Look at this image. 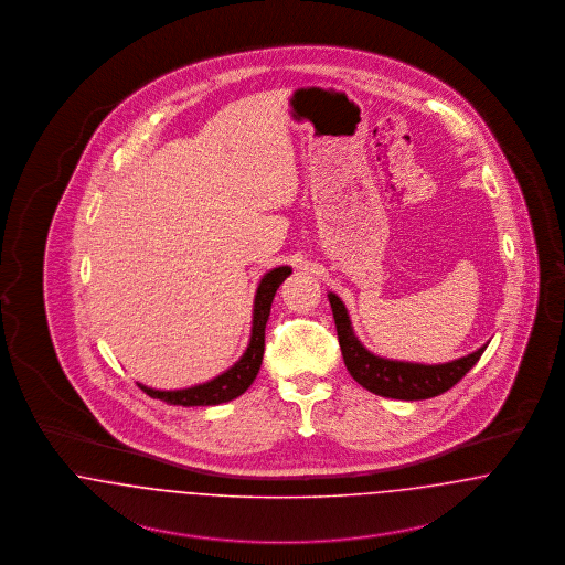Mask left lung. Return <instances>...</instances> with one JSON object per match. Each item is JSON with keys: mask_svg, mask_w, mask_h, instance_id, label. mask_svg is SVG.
I'll use <instances>...</instances> for the list:
<instances>
[{"mask_svg": "<svg viewBox=\"0 0 565 565\" xmlns=\"http://www.w3.org/2000/svg\"><path fill=\"white\" fill-rule=\"evenodd\" d=\"M332 316L337 323L339 345L350 375L369 392L396 401H426L447 390H451L461 376L466 375L483 355L484 348L472 351L466 358H459L447 364H411L396 362L373 355L364 350L351 330L350 316L345 305L337 295H328Z\"/></svg>", "mask_w": 565, "mask_h": 565, "instance_id": "8db88e82", "label": "left lung"}]
</instances>
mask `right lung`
I'll use <instances>...</instances> for the list:
<instances>
[{"mask_svg": "<svg viewBox=\"0 0 565 565\" xmlns=\"http://www.w3.org/2000/svg\"><path fill=\"white\" fill-rule=\"evenodd\" d=\"M290 273H292L290 267H279V269L269 270L263 277L256 298H254L252 339H249V345L243 353L242 360L233 369L215 376L214 381H207L203 385H194L189 390L161 392V390L146 387L141 383H137V385L152 398H159V401L169 404H180V406H212V404L228 403V401L242 396L260 371L263 353H265V328H267V320H269L270 302H273V296L277 292V288L284 284V279Z\"/></svg>", "mask_w": 565, "mask_h": 565, "instance_id": "right-lung-1", "label": "right lung"}]
</instances>
